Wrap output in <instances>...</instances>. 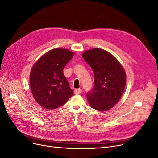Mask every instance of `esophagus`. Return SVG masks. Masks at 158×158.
Segmentation results:
<instances>
[{"instance_id": "esophagus-1", "label": "esophagus", "mask_w": 158, "mask_h": 158, "mask_svg": "<svg viewBox=\"0 0 158 158\" xmlns=\"http://www.w3.org/2000/svg\"><path fill=\"white\" fill-rule=\"evenodd\" d=\"M82 89H76L75 90H74V94H80L81 92H82Z\"/></svg>"}]
</instances>
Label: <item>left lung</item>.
Listing matches in <instances>:
<instances>
[{
	"mask_svg": "<svg viewBox=\"0 0 158 158\" xmlns=\"http://www.w3.org/2000/svg\"><path fill=\"white\" fill-rule=\"evenodd\" d=\"M82 57L94 74V88L86 94L88 101L94 109L107 111L122 96L126 85L125 72L120 63L103 49L88 50Z\"/></svg>",
	"mask_w": 158,
	"mask_h": 158,
	"instance_id": "obj_1",
	"label": "left lung"
}]
</instances>
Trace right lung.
I'll list each match as a JSON object with an SVG mask.
<instances>
[{
	"mask_svg": "<svg viewBox=\"0 0 158 158\" xmlns=\"http://www.w3.org/2000/svg\"><path fill=\"white\" fill-rule=\"evenodd\" d=\"M74 53L65 49L48 51L37 61L31 70L30 82L35 101L47 109L64 105L73 95L63 69Z\"/></svg>",
	"mask_w": 158,
	"mask_h": 158,
	"instance_id": "right-lung-1",
	"label": "right lung"
}]
</instances>
